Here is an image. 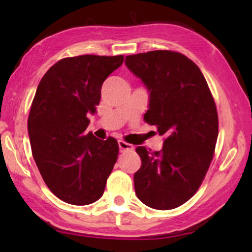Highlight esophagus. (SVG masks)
<instances>
[{
	"label": "esophagus",
	"mask_w": 252,
	"mask_h": 252,
	"mask_svg": "<svg viewBox=\"0 0 252 252\" xmlns=\"http://www.w3.org/2000/svg\"><path fill=\"white\" fill-rule=\"evenodd\" d=\"M118 144H119V148H120V151L133 150V146H132V144L126 143V142H125V141H122V140H119Z\"/></svg>",
	"instance_id": "esophagus-1"
}]
</instances>
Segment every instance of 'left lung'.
<instances>
[{
	"label": "left lung",
	"mask_w": 252,
	"mask_h": 252,
	"mask_svg": "<svg viewBox=\"0 0 252 252\" xmlns=\"http://www.w3.org/2000/svg\"><path fill=\"white\" fill-rule=\"evenodd\" d=\"M126 65L149 93L144 120L165 140L161 151L138 147L141 168L134 190L146 206L170 210L197 192L211 163L218 138V113L202 72L172 51L126 57Z\"/></svg>",
	"instance_id": "left-lung-1"
}]
</instances>
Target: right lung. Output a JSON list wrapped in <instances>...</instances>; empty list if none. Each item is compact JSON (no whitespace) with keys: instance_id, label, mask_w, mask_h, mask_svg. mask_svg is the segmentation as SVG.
<instances>
[{"instance_id":"right-lung-1","label":"right lung","mask_w":252,"mask_h":252,"mask_svg":"<svg viewBox=\"0 0 252 252\" xmlns=\"http://www.w3.org/2000/svg\"><path fill=\"white\" fill-rule=\"evenodd\" d=\"M123 55H80L55 63L37 85L28 120L32 155L45 185L62 201L85 206L99 200L117 162L116 139L87 132L105 79Z\"/></svg>"}]
</instances>
